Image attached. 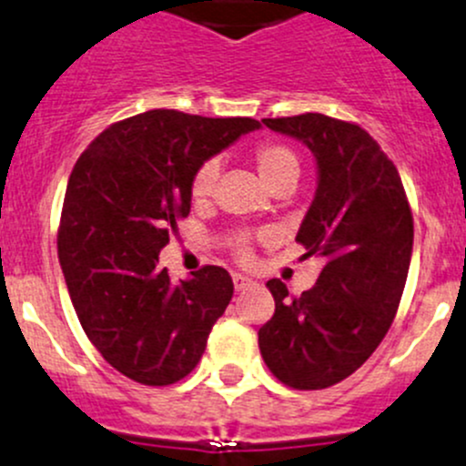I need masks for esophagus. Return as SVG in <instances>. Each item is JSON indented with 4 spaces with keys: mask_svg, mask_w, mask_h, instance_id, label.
Returning <instances> with one entry per match:
<instances>
[{
    "mask_svg": "<svg viewBox=\"0 0 466 466\" xmlns=\"http://www.w3.org/2000/svg\"><path fill=\"white\" fill-rule=\"evenodd\" d=\"M232 281H234V289H237V290H243V289H248V286L255 284V279H250V277L241 275V272H234Z\"/></svg>",
    "mask_w": 466,
    "mask_h": 466,
    "instance_id": "esophagus-1",
    "label": "esophagus"
}]
</instances>
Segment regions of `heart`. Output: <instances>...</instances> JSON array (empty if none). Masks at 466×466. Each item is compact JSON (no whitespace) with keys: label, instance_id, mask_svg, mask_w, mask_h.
<instances>
[{"label":"heart","instance_id":"1","mask_svg":"<svg viewBox=\"0 0 466 466\" xmlns=\"http://www.w3.org/2000/svg\"><path fill=\"white\" fill-rule=\"evenodd\" d=\"M255 167L261 180L270 189L284 185V182H298L299 177V157L293 148L284 144H261L255 150ZM216 177H218V164L214 159L200 164L198 171L191 177V198L205 200L214 191ZM238 257H250V241L246 237L237 238Z\"/></svg>","mask_w":466,"mask_h":466}]
</instances>
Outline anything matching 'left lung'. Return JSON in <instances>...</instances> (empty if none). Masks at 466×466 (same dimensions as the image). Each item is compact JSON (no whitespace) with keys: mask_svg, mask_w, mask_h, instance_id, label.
Masks as SVG:
<instances>
[{"mask_svg":"<svg viewBox=\"0 0 466 466\" xmlns=\"http://www.w3.org/2000/svg\"><path fill=\"white\" fill-rule=\"evenodd\" d=\"M309 146L316 198L295 241L320 257L316 286L290 298L270 279L275 316L259 329L268 370L295 390H322L354 374L397 316L412 257V211L392 159L350 121L307 112L263 119Z\"/></svg>","mask_w":466,"mask_h":466,"instance_id":"obj_1","label":"left lung"}]
</instances>
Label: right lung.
<instances>
[{
    "mask_svg": "<svg viewBox=\"0 0 466 466\" xmlns=\"http://www.w3.org/2000/svg\"><path fill=\"white\" fill-rule=\"evenodd\" d=\"M250 116L148 110L103 130L78 157L58 228V257L81 327L124 377L171 385L198 365L232 299L220 266L171 281L159 250L191 209V177L241 135Z\"/></svg>",
    "mask_w": 466,
    "mask_h": 466,
    "instance_id": "1",
    "label": "right lung"
}]
</instances>
